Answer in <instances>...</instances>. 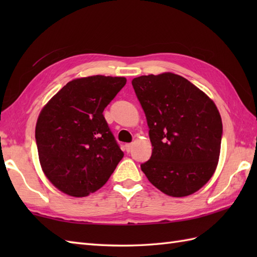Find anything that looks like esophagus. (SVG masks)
<instances>
[{
    "mask_svg": "<svg viewBox=\"0 0 257 257\" xmlns=\"http://www.w3.org/2000/svg\"><path fill=\"white\" fill-rule=\"evenodd\" d=\"M124 148H125V151H127V152H130V151H132V148H133V145H132V144H125V146H124Z\"/></svg>",
    "mask_w": 257,
    "mask_h": 257,
    "instance_id": "esophagus-1",
    "label": "esophagus"
}]
</instances>
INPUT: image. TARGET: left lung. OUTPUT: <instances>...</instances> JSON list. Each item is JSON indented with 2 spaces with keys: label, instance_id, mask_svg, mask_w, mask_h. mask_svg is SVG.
I'll return each mask as SVG.
<instances>
[{
  "label": "left lung",
  "instance_id": "obj_1",
  "mask_svg": "<svg viewBox=\"0 0 257 257\" xmlns=\"http://www.w3.org/2000/svg\"><path fill=\"white\" fill-rule=\"evenodd\" d=\"M132 84L154 147L141 170L167 195L181 198L196 192L219 162L223 127L215 103L172 73L140 76Z\"/></svg>",
  "mask_w": 257,
  "mask_h": 257
}]
</instances>
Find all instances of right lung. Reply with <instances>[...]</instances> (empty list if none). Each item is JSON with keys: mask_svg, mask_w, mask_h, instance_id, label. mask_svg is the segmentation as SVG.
Listing matches in <instances>:
<instances>
[{"mask_svg": "<svg viewBox=\"0 0 257 257\" xmlns=\"http://www.w3.org/2000/svg\"><path fill=\"white\" fill-rule=\"evenodd\" d=\"M125 81L102 75L74 79L42 109L35 128L38 158L62 192L76 198L95 192L122 159L102 111Z\"/></svg>", "mask_w": 257, "mask_h": 257, "instance_id": "right-lung-1", "label": "right lung"}]
</instances>
